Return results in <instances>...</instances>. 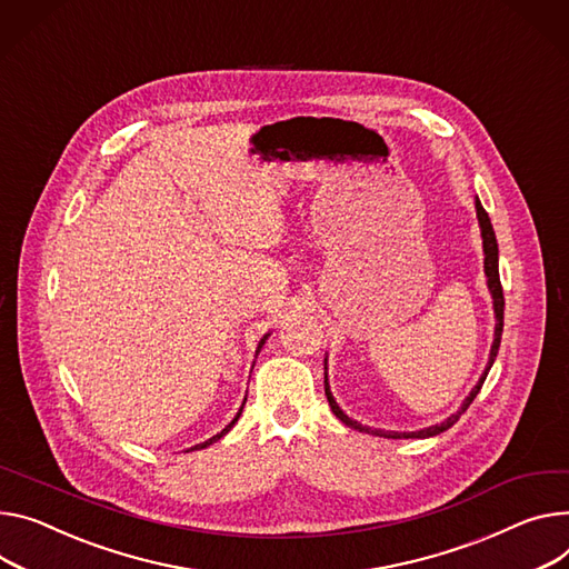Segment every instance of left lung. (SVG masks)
<instances>
[{"instance_id":"obj_1","label":"left lung","mask_w":569,"mask_h":569,"mask_svg":"<svg viewBox=\"0 0 569 569\" xmlns=\"http://www.w3.org/2000/svg\"><path fill=\"white\" fill-rule=\"evenodd\" d=\"M476 216H478V226H480V237H483V252H486V276H488V289L492 293V302H495V317H497V326H495V341H492V351H490V362L483 371V376H480V380L476 382V387L469 391V397L465 399L462 408L451 415L449 419H445L442 423L437 426H430V428H423V430H415V432H391V430H378V428H369V426H362L358 423L356 419L348 417L335 401L332 391H330V385H328V373H326V397H328V403L335 412L337 419H341L346 426H351L360 432H369V435H378V437H389V440H408V437H432V435H440L445 430H449L458 419L460 415L471 406V401L476 399V395L480 391V387H483L486 378H488V371L492 369L495 365V358L499 353V343H501V332H503V289H501V280H499V246H497V237H495V230H492V223H490V216L488 211L483 209V204H480V200L476 198ZM328 362V360H326ZM328 369V367H326Z\"/></svg>"}]
</instances>
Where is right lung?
I'll list each match as a JSON object with an SVG mask.
<instances>
[{
	"instance_id": "right-lung-1",
	"label": "right lung",
	"mask_w": 569,
	"mask_h": 569,
	"mask_svg": "<svg viewBox=\"0 0 569 569\" xmlns=\"http://www.w3.org/2000/svg\"><path fill=\"white\" fill-rule=\"evenodd\" d=\"M267 337H269V335H264V339H261V341H259V346H257V353H259V351H261V346H264V341H267ZM241 410H243V406H241ZM241 410H239V412H237V417H234V419H232V421H230V423H228V426H226V428H223V430H221V432H218V435H213V437H209V440H207V442H202V445H198V447H193V449H204V447H209V445H213V442H216V440H221V437H223V435H226V432H228V430H230V428H232V426H234V423H237V421H239V417H241ZM193 449H191V451H193Z\"/></svg>"
}]
</instances>
